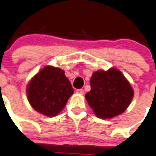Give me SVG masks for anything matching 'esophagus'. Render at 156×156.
Returning a JSON list of instances; mask_svg holds the SVG:
<instances>
[{"mask_svg": "<svg viewBox=\"0 0 156 156\" xmlns=\"http://www.w3.org/2000/svg\"><path fill=\"white\" fill-rule=\"evenodd\" d=\"M76 92L78 93V94H85V91H84V89H77Z\"/></svg>", "mask_w": 156, "mask_h": 156, "instance_id": "obj_1", "label": "esophagus"}]
</instances>
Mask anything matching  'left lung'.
<instances>
[{"mask_svg": "<svg viewBox=\"0 0 156 156\" xmlns=\"http://www.w3.org/2000/svg\"><path fill=\"white\" fill-rule=\"evenodd\" d=\"M91 90L85 98L98 118L106 119L124 112L132 101L134 91L120 71L112 68L94 72Z\"/></svg>", "mask_w": 156, "mask_h": 156, "instance_id": "obj_1", "label": "left lung"}]
</instances>
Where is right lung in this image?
<instances>
[{
  "mask_svg": "<svg viewBox=\"0 0 156 156\" xmlns=\"http://www.w3.org/2000/svg\"><path fill=\"white\" fill-rule=\"evenodd\" d=\"M73 92L65 71L52 66L42 68L27 87V99L30 105L48 117L59 114Z\"/></svg>",
  "mask_w": 156,
  "mask_h": 156,
  "instance_id": "1",
  "label": "right lung"
}]
</instances>
